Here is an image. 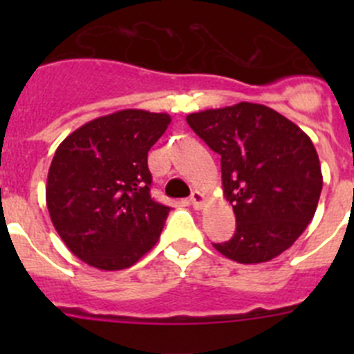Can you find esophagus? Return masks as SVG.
Wrapping results in <instances>:
<instances>
[{"instance_id":"34e87169","label":"esophagus","mask_w":354,"mask_h":354,"mask_svg":"<svg viewBox=\"0 0 354 354\" xmlns=\"http://www.w3.org/2000/svg\"><path fill=\"white\" fill-rule=\"evenodd\" d=\"M203 202H205V197H203L202 192H198V190L192 192V195H190V203L195 207V209H202Z\"/></svg>"}]
</instances>
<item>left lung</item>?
<instances>
[{
	"label": "left lung",
	"mask_w": 354,
	"mask_h": 354,
	"mask_svg": "<svg viewBox=\"0 0 354 354\" xmlns=\"http://www.w3.org/2000/svg\"><path fill=\"white\" fill-rule=\"evenodd\" d=\"M187 121L221 156L224 197L236 216L233 238L214 248L240 263L276 259L306 230L322 192L310 137L277 111L253 102L198 111Z\"/></svg>",
	"instance_id": "8db88e82"
}]
</instances>
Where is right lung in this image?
Segmentation results:
<instances>
[{"instance_id":"obj_1","label":"right lung","mask_w":354,"mask_h":354,"mask_svg":"<svg viewBox=\"0 0 354 354\" xmlns=\"http://www.w3.org/2000/svg\"><path fill=\"white\" fill-rule=\"evenodd\" d=\"M169 123L166 113L116 111L82 124L56 149L46 185L49 216L88 266L128 269L159 240L169 207L151 197L147 154Z\"/></svg>"}]
</instances>
